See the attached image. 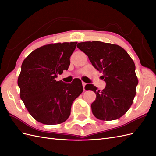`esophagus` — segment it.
Masks as SVG:
<instances>
[{"label": "esophagus", "instance_id": "34e87169", "mask_svg": "<svg viewBox=\"0 0 156 156\" xmlns=\"http://www.w3.org/2000/svg\"><path fill=\"white\" fill-rule=\"evenodd\" d=\"M82 84H83V89H84V91H85V85H86V83H85V82H82Z\"/></svg>", "mask_w": 156, "mask_h": 156}]
</instances>
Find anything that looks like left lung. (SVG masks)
<instances>
[{"instance_id": "left-lung-1", "label": "left lung", "mask_w": 156, "mask_h": 156, "mask_svg": "<svg viewBox=\"0 0 156 156\" xmlns=\"http://www.w3.org/2000/svg\"><path fill=\"white\" fill-rule=\"evenodd\" d=\"M77 47L87 55L93 66L103 72L106 86L101 91L93 84L85 85L96 99L91 105L97 118L112 121L123 116L132 105L138 79L136 66L126 50L117 44L100 41L79 43Z\"/></svg>"}]
</instances>
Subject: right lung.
Wrapping results in <instances>:
<instances>
[{
    "mask_svg": "<svg viewBox=\"0 0 156 156\" xmlns=\"http://www.w3.org/2000/svg\"><path fill=\"white\" fill-rule=\"evenodd\" d=\"M77 42L58 43L41 47L23 61L18 78L20 96L33 118L46 125L65 122L72 103L83 91L81 81H57L67 70Z\"/></svg>",
    "mask_w": 156,
    "mask_h": 156,
    "instance_id": "obj_1",
    "label": "right lung"
}]
</instances>
